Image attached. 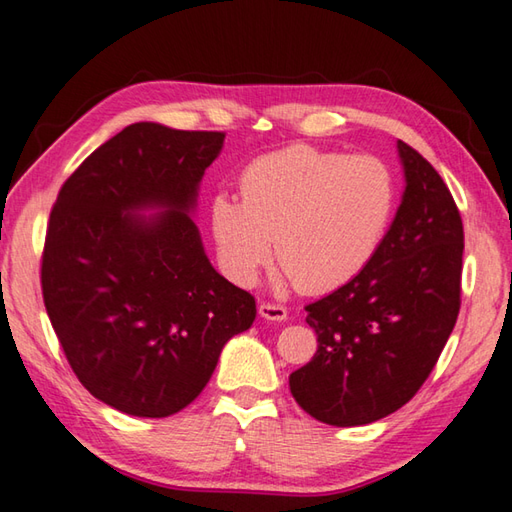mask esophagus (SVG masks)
Listing matches in <instances>:
<instances>
[{
  "instance_id": "esophagus-1",
  "label": "esophagus",
  "mask_w": 512,
  "mask_h": 512,
  "mask_svg": "<svg viewBox=\"0 0 512 512\" xmlns=\"http://www.w3.org/2000/svg\"><path fill=\"white\" fill-rule=\"evenodd\" d=\"M259 315L268 319V322H284L288 317V310L279 304H259Z\"/></svg>"
}]
</instances>
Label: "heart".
Wrapping results in <instances>:
<instances>
[{
  "instance_id": "obj_1",
  "label": "heart",
  "mask_w": 512,
  "mask_h": 512,
  "mask_svg": "<svg viewBox=\"0 0 512 512\" xmlns=\"http://www.w3.org/2000/svg\"><path fill=\"white\" fill-rule=\"evenodd\" d=\"M242 202L219 193L210 230L219 266L248 286L273 255L304 293H328L364 273L393 222L397 186L390 168L370 155L348 157L295 144L255 159Z\"/></svg>"
}]
</instances>
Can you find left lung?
I'll list each match as a JSON object with an SVG mask.
<instances>
[{"label": "left lung", "instance_id": "obj_1", "mask_svg": "<svg viewBox=\"0 0 512 512\" xmlns=\"http://www.w3.org/2000/svg\"><path fill=\"white\" fill-rule=\"evenodd\" d=\"M404 193L373 262L306 306L317 353L288 377L310 417L330 426L377 422L415 393L453 333L462 293L464 226L444 179L397 142Z\"/></svg>", "mask_w": 512, "mask_h": 512}]
</instances>
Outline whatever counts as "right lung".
Here are the masks:
<instances>
[{
    "mask_svg": "<svg viewBox=\"0 0 512 512\" xmlns=\"http://www.w3.org/2000/svg\"><path fill=\"white\" fill-rule=\"evenodd\" d=\"M224 133L126 126L66 179L42 290L70 368L99 402L168 417L202 393L255 299L210 264L193 222Z\"/></svg>",
    "mask_w": 512,
    "mask_h": 512,
    "instance_id": "1",
    "label": "right lung"
}]
</instances>
